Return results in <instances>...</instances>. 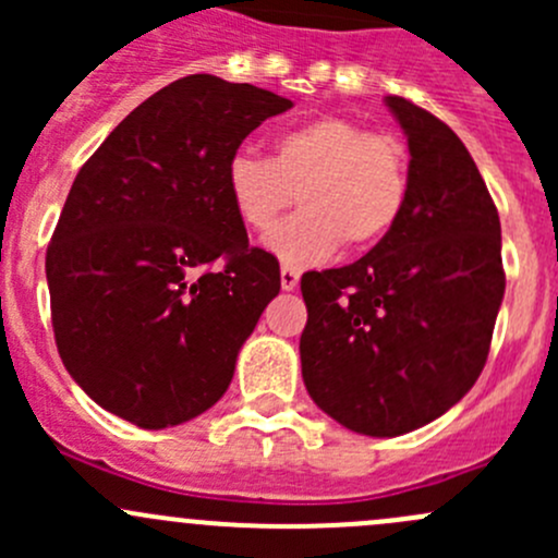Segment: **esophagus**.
<instances>
[{
	"label": "esophagus",
	"mask_w": 558,
	"mask_h": 558,
	"mask_svg": "<svg viewBox=\"0 0 558 558\" xmlns=\"http://www.w3.org/2000/svg\"><path fill=\"white\" fill-rule=\"evenodd\" d=\"M300 286V272L294 267H280V289L283 291H294Z\"/></svg>",
	"instance_id": "1"
}]
</instances>
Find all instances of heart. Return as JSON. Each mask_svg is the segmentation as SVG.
I'll list each match as a JSON object with an SVG mask.
<instances>
[{
	"label": "heart",
	"mask_w": 558,
	"mask_h": 558,
	"mask_svg": "<svg viewBox=\"0 0 558 558\" xmlns=\"http://www.w3.org/2000/svg\"><path fill=\"white\" fill-rule=\"evenodd\" d=\"M408 189L404 145L340 116L286 129L272 159L238 150L227 165L229 199L253 232L272 227L300 199L302 210L264 238L286 267L324 262L342 243H378L402 216Z\"/></svg>",
	"instance_id": "b5f03b06"
}]
</instances>
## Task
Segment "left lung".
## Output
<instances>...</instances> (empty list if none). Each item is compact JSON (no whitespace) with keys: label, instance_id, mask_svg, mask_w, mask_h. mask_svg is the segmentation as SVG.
<instances>
[{"label":"left lung","instance_id":"left-lung-1","mask_svg":"<svg viewBox=\"0 0 558 558\" xmlns=\"http://www.w3.org/2000/svg\"><path fill=\"white\" fill-rule=\"evenodd\" d=\"M386 105L410 150L402 216L359 262L302 275V380L369 437L418 429L475 386L505 296L502 229L470 150L424 107Z\"/></svg>","mask_w":558,"mask_h":558}]
</instances>
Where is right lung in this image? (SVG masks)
Returning a JSON list of instances; mask_svg holds the SVG:
<instances>
[{
	"label": "right lung",
	"instance_id": "add662e5",
	"mask_svg": "<svg viewBox=\"0 0 558 558\" xmlns=\"http://www.w3.org/2000/svg\"><path fill=\"white\" fill-rule=\"evenodd\" d=\"M291 99L189 75L134 107L81 167L45 256L59 356L140 429L196 418L232 384L280 291L227 191L240 143Z\"/></svg>",
	"mask_w": 558,
	"mask_h": 558
}]
</instances>
